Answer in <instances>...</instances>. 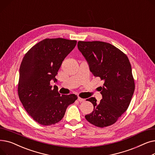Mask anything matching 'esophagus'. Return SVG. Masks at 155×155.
Segmentation results:
<instances>
[{"mask_svg":"<svg viewBox=\"0 0 155 155\" xmlns=\"http://www.w3.org/2000/svg\"><path fill=\"white\" fill-rule=\"evenodd\" d=\"M78 101L79 102H84V101H85V99H82V98H80V97H78Z\"/></svg>","mask_w":155,"mask_h":155,"instance_id":"1","label":"esophagus"}]
</instances>
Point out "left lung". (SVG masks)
Masks as SVG:
<instances>
[{"mask_svg": "<svg viewBox=\"0 0 155 155\" xmlns=\"http://www.w3.org/2000/svg\"><path fill=\"white\" fill-rule=\"evenodd\" d=\"M77 45L92 74L104 81L100 102L95 97L87 99L94 105V110L85 119L97 127L110 126L126 111L134 94L131 63L126 54L110 43L80 41Z\"/></svg>", "mask_w": 155, "mask_h": 155, "instance_id": "left-lung-1", "label": "left lung"}]
</instances>
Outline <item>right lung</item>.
Segmentation results:
<instances>
[{
    "label": "right lung",
    "instance_id": "right-lung-1",
    "mask_svg": "<svg viewBox=\"0 0 155 155\" xmlns=\"http://www.w3.org/2000/svg\"><path fill=\"white\" fill-rule=\"evenodd\" d=\"M77 41L45 39L24 55L19 69L18 95L28 114L43 126L54 124L63 117L67 108L77 99L75 94L61 95L50 82Z\"/></svg>",
    "mask_w": 155,
    "mask_h": 155
}]
</instances>
